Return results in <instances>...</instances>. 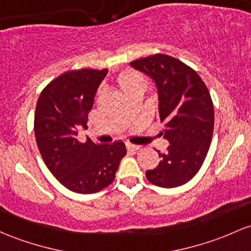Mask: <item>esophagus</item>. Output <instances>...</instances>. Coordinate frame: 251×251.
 <instances>
[{
	"instance_id": "obj_1",
	"label": "esophagus",
	"mask_w": 251,
	"mask_h": 251,
	"mask_svg": "<svg viewBox=\"0 0 251 251\" xmlns=\"http://www.w3.org/2000/svg\"><path fill=\"white\" fill-rule=\"evenodd\" d=\"M126 148H127L128 150H133V151H137V150H139V149H140L139 145L131 144V143H127V144H126Z\"/></svg>"
}]
</instances>
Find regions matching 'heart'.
<instances>
[{"mask_svg":"<svg viewBox=\"0 0 251 251\" xmlns=\"http://www.w3.org/2000/svg\"><path fill=\"white\" fill-rule=\"evenodd\" d=\"M118 81H119L120 87L123 88L124 92L131 89H145L147 87V79L139 74L131 73V71L121 74Z\"/></svg>","mask_w":251,"mask_h":251,"instance_id":"b5f03b06","label":"heart"}]
</instances>
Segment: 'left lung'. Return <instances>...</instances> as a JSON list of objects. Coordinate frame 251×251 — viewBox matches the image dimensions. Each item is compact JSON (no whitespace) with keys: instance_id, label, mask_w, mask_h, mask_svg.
Listing matches in <instances>:
<instances>
[{"instance_id":"left-lung-1","label":"left lung","mask_w":251,"mask_h":251,"mask_svg":"<svg viewBox=\"0 0 251 251\" xmlns=\"http://www.w3.org/2000/svg\"><path fill=\"white\" fill-rule=\"evenodd\" d=\"M130 65L155 83L162 134L169 142L166 152L157 151L161 162L145 173L147 178L163 188L184 184L199 172L210 149L214 126L210 93L200 76L174 57L158 53Z\"/></svg>"}]
</instances>
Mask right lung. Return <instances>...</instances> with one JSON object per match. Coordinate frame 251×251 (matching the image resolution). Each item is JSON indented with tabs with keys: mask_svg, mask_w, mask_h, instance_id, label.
Returning a JSON list of instances; mask_svg holds the SVG:
<instances>
[{
	"mask_svg": "<svg viewBox=\"0 0 251 251\" xmlns=\"http://www.w3.org/2000/svg\"><path fill=\"white\" fill-rule=\"evenodd\" d=\"M107 73V69L67 71L46 85L35 108L34 134L44 162L63 186L81 194L111 184L126 155L121 140L95 144L77 139L78 128H88V114Z\"/></svg>",
	"mask_w": 251,
	"mask_h": 251,
	"instance_id": "right-lung-1",
	"label": "right lung"
}]
</instances>
